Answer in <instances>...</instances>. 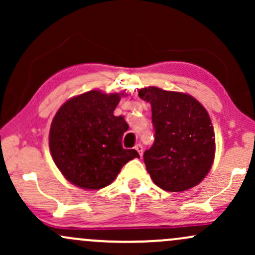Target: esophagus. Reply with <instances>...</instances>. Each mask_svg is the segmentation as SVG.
<instances>
[{
    "mask_svg": "<svg viewBox=\"0 0 255 255\" xmlns=\"http://www.w3.org/2000/svg\"><path fill=\"white\" fill-rule=\"evenodd\" d=\"M135 150L137 151V153L140 154V157H141L142 156V152H144V147H142V145L141 144H137L135 146Z\"/></svg>",
    "mask_w": 255,
    "mask_h": 255,
    "instance_id": "obj_1",
    "label": "esophagus"
}]
</instances>
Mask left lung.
Masks as SVG:
<instances>
[{
  "label": "left lung",
  "mask_w": 255,
  "mask_h": 255,
  "mask_svg": "<svg viewBox=\"0 0 255 255\" xmlns=\"http://www.w3.org/2000/svg\"><path fill=\"white\" fill-rule=\"evenodd\" d=\"M139 97L152 108L154 142L144 162L153 182L168 192L197 186L211 169L215 131L209 114L192 96L150 86Z\"/></svg>",
  "instance_id": "1"
}]
</instances>
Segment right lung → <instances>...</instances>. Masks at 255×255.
<instances>
[{"mask_svg": "<svg viewBox=\"0 0 255 255\" xmlns=\"http://www.w3.org/2000/svg\"><path fill=\"white\" fill-rule=\"evenodd\" d=\"M122 96L89 91L68 99L52 120V159L63 176L80 188H104L126 163L139 158L135 150L122 147L128 125L124 116L114 115Z\"/></svg>", "mask_w": 255, "mask_h": 255, "instance_id": "add662e5", "label": "right lung"}]
</instances>
